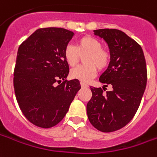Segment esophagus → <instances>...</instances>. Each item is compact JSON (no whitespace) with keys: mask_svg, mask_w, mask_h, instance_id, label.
Masks as SVG:
<instances>
[{"mask_svg":"<svg viewBox=\"0 0 157 157\" xmlns=\"http://www.w3.org/2000/svg\"><path fill=\"white\" fill-rule=\"evenodd\" d=\"M81 86H82V87H87L88 86H87L86 83L84 82H81Z\"/></svg>","mask_w":157,"mask_h":157,"instance_id":"obj_1","label":"esophagus"}]
</instances>
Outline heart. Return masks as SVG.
Returning <instances> with one entry per match:
<instances>
[{
	"label": "heart",
	"instance_id": "1",
	"mask_svg": "<svg viewBox=\"0 0 157 157\" xmlns=\"http://www.w3.org/2000/svg\"><path fill=\"white\" fill-rule=\"evenodd\" d=\"M102 43L91 36H84L77 41L76 47L72 44L66 45L63 51V56L66 63L70 67H74L84 57V65L78 66L70 70V77L87 82L94 78L98 70H105L108 67L111 55L106 50L103 49Z\"/></svg>",
	"mask_w": 157,
	"mask_h": 157
}]
</instances>
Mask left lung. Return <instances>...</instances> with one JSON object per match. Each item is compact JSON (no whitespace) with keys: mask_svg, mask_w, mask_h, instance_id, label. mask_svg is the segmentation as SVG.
<instances>
[{"mask_svg":"<svg viewBox=\"0 0 157 157\" xmlns=\"http://www.w3.org/2000/svg\"><path fill=\"white\" fill-rule=\"evenodd\" d=\"M108 44L111 60L100 76L104 87L112 85L105 95L101 87H91L92 98L87 105L90 123L102 132L118 131L136 114L147 83L146 62L142 47L117 29L94 31Z\"/></svg>","mask_w":157,"mask_h":157,"instance_id":"obj_1","label":"left lung"}]
</instances>
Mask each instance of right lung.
<instances>
[{
  "label": "right lung",
  "instance_id": "right-lung-1",
  "mask_svg": "<svg viewBox=\"0 0 157 157\" xmlns=\"http://www.w3.org/2000/svg\"><path fill=\"white\" fill-rule=\"evenodd\" d=\"M73 36L63 28H40L19 47L13 72L16 100L24 116L38 127L59 123L81 88L79 80H66L70 69L63 51Z\"/></svg>",
  "mask_w": 157,
  "mask_h": 157
}]
</instances>
